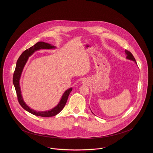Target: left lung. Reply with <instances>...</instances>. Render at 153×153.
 I'll return each instance as SVG.
<instances>
[{"label": "left lung", "instance_id": "8db88e82", "mask_svg": "<svg viewBox=\"0 0 153 153\" xmlns=\"http://www.w3.org/2000/svg\"><path fill=\"white\" fill-rule=\"evenodd\" d=\"M125 52H126V54L127 55V57H126L127 59H130V60H131V61H134V62L137 64L136 61H135V59L134 56L132 55V54L131 53L130 51H127V50H126V51H125Z\"/></svg>", "mask_w": 153, "mask_h": 153}]
</instances>
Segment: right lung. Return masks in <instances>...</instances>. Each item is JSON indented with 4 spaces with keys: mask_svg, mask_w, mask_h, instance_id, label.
Masks as SVG:
<instances>
[{
    "mask_svg": "<svg viewBox=\"0 0 153 153\" xmlns=\"http://www.w3.org/2000/svg\"><path fill=\"white\" fill-rule=\"evenodd\" d=\"M55 48H56L55 46H52L51 44H47L44 42H38V43L35 44L33 46H31L29 49L25 50L21 54V55L19 56L16 62V65L15 70L13 76V83L14 87L15 88L19 103L20 104V105L22 106L23 109H25L29 112L36 116H39L42 117H49L55 116L58 114H59L64 108L68 96L70 92L72 90V88H70L69 89L66 90L63 95L62 96V98L59 102L58 103V104L53 108L46 111H36L33 109H31L25 104V102L23 100L20 84H19V80L21 78V76L22 74L23 68L25 65L26 62L27 61L29 57L31 55H32L35 51H38L39 49H55Z\"/></svg>",
    "mask_w": 153,
    "mask_h": 153,
    "instance_id": "right-lung-1",
    "label": "right lung"
}]
</instances>
